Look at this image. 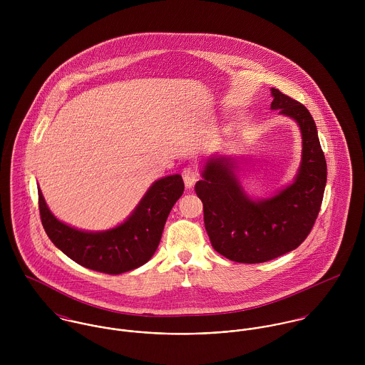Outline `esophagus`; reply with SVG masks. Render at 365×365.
Masks as SVG:
<instances>
[{
	"mask_svg": "<svg viewBox=\"0 0 365 365\" xmlns=\"http://www.w3.org/2000/svg\"><path fill=\"white\" fill-rule=\"evenodd\" d=\"M198 171L194 167H187L182 170V180L187 188H192L198 181Z\"/></svg>",
	"mask_w": 365,
	"mask_h": 365,
	"instance_id": "obj_1",
	"label": "esophagus"
}]
</instances>
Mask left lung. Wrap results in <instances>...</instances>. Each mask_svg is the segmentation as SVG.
Segmentation results:
<instances>
[{
  "label": "left lung",
  "instance_id": "8db88e82",
  "mask_svg": "<svg viewBox=\"0 0 365 365\" xmlns=\"http://www.w3.org/2000/svg\"><path fill=\"white\" fill-rule=\"evenodd\" d=\"M271 96V109L294 119L302 135L294 181L271 197L253 198L237 175L236 156L215 155L195 184L212 247L236 262H265L295 250L312 230L324 194L327 167L312 115L277 88Z\"/></svg>",
  "mask_w": 365,
  "mask_h": 365
}]
</instances>
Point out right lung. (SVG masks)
Here are the masks:
<instances>
[{
  "instance_id": "add662e5",
  "label": "right lung",
  "mask_w": 365,
  "mask_h": 365,
  "mask_svg": "<svg viewBox=\"0 0 365 365\" xmlns=\"http://www.w3.org/2000/svg\"><path fill=\"white\" fill-rule=\"evenodd\" d=\"M182 192L180 174L163 177L150 185L122 223L91 232L58 220L38 190L42 225L53 245L86 268L115 275L135 269L153 257L168 213Z\"/></svg>"
}]
</instances>
